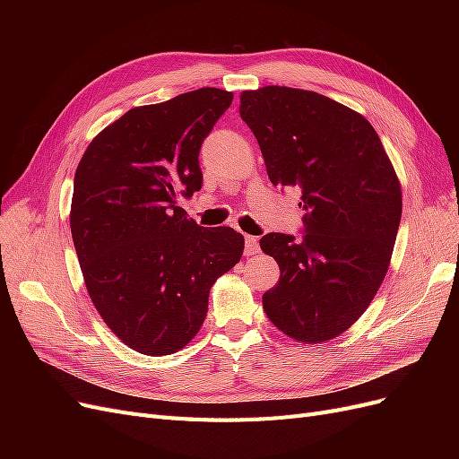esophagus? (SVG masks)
Here are the masks:
<instances>
[{
	"label": "esophagus",
	"instance_id": "obj_1",
	"mask_svg": "<svg viewBox=\"0 0 459 459\" xmlns=\"http://www.w3.org/2000/svg\"><path fill=\"white\" fill-rule=\"evenodd\" d=\"M260 251L258 238H253V235H245V255H256Z\"/></svg>",
	"mask_w": 459,
	"mask_h": 459
}]
</instances>
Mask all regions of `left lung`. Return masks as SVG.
<instances>
[{
	"label": "left lung",
	"instance_id": "8db88e82",
	"mask_svg": "<svg viewBox=\"0 0 459 459\" xmlns=\"http://www.w3.org/2000/svg\"><path fill=\"white\" fill-rule=\"evenodd\" d=\"M239 100L270 182L300 189L307 226L302 239H260L281 272L264 312L297 342L331 341L368 310L391 264L402 216L394 166L371 124L325 95L264 86Z\"/></svg>",
	"mask_w": 459,
	"mask_h": 459
}]
</instances>
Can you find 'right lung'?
I'll return each instance as SVG.
<instances>
[{
	"label": "right lung",
	"mask_w": 459,
	"mask_h": 459,
	"mask_svg": "<svg viewBox=\"0 0 459 459\" xmlns=\"http://www.w3.org/2000/svg\"><path fill=\"white\" fill-rule=\"evenodd\" d=\"M233 93L201 88L134 107L78 162L71 231L88 295L107 327L145 356L197 335L208 293L243 256V235L201 228L178 206L203 184L199 149Z\"/></svg>",
	"instance_id": "right-lung-1"
}]
</instances>
